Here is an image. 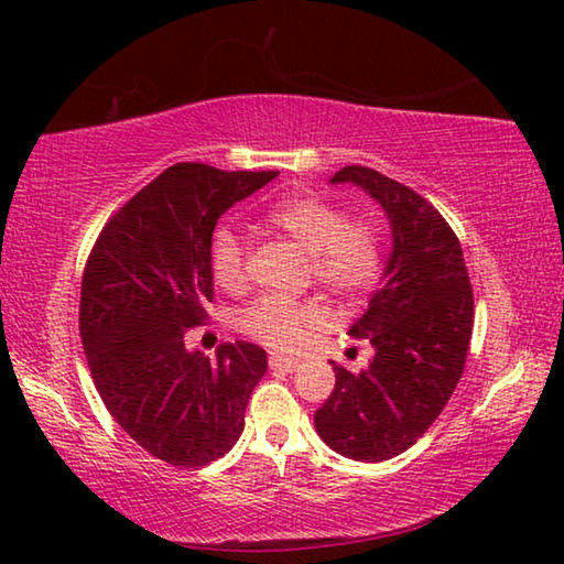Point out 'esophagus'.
I'll list each match as a JSON object with an SVG mask.
<instances>
[{"label":"esophagus","mask_w":564,"mask_h":564,"mask_svg":"<svg viewBox=\"0 0 564 564\" xmlns=\"http://www.w3.org/2000/svg\"><path fill=\"white\" fill-rule=\"evenodd\" d=\"M269 362H271L273 370H285V373H291V370L299 368V360L285 358V356H275V352L269 358Z\"/></svg>","instance_id":"obj_1"}]
</instances>
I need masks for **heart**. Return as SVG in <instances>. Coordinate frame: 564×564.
<instances>
[{
    "label": "heart",
    "instance_id": "heart-1",
    "mask_svg": "<svg viewBox=\"0 0 564 564\" xmlns=\"http://www.w3.org/2000/svg\"><path fill=\"white\" fill-rule=\"evenodd\" d=\"M275 231L308 251L313 281L343 301H356L373 289L383 271V236L370 218H348V212L321 196H293L265 212ZM248 236L236 226H218L212 236V273L226 291L241 289L248 279ZM323 321L316 301H293L279 293L253 299L236 313V328L269 348L301 346L311 328Z\"/></svg>",
    "mask_w": 564,
    "mask_h": 564
}]
</instances>
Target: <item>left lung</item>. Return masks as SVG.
I'll use <instances>...</instances> for the list:
<instances>
[{"label":"left lung","instance_id":"8db88e82","mask_svg":"<svg viewBox=\"0 0 564 564\" xmlns=\"http://www.w3.org/2000/svg\"><path fill=\"white\" fill-rule=\"evenodd\" d=\"M340 181L386 208L393 251L350 328L376 356L358 373L333 362L336 388L316 410V431L336 453L380 463L415 445L451 400L470 348L473 285L460 241L431 202L368 166H343Z\"/></svg>","mask_w":564,"mask_h":564}]
</instances>
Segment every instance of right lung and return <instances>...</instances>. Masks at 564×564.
<instances>
[{"label": "right lung", "mask_w": 564, "mask_h": 564, "mask_svg": "<svg viewBox=\"0 0 564 564\" xmlns=\"http://www.w3.org/2000/svg\"><path fill=\"white\" fill-rule=\"evenodd\" d=\"M279 171L169 166L107 224L84 265L79 333L111 417L147 453L204 467L243 433V413L269 360L253 343L216 358L186 348L214 301L212 236L236 202Z\"/></svg>", "instance_id": "obj_1"}]
</instances>
